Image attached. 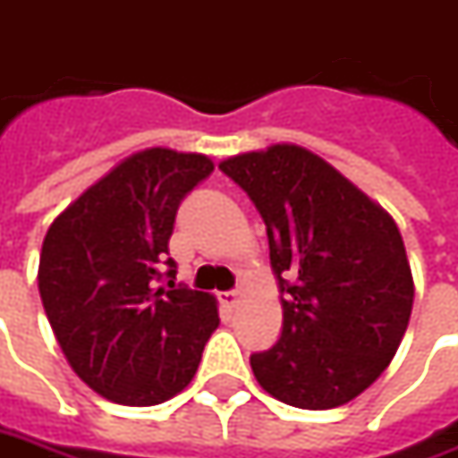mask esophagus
<instances>
[{
  "mask_svg": "<svg viewBox=\"0 0 458 458\" xmlns=\"http://www.w3.org/2000/svg\"><path fill=\"white\" fill-rule=\"evenodd\" d=\"M241 302V292H223L220 294V305L225 310H235Z\"/></svg>",
  "mask_w": 458,
  "mask_h": 458,
  "instance_id": "1",
  "label": "esophagus"
}]
</instances>
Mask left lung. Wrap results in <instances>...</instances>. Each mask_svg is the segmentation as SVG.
<instances>
[{"instance_id":"1","label":"left lung","mask_w":458,"mask_h":458,"mask_svg":"<svg viewBox=\"0 0 458 458\" xmlns=\"http://www.w3.org/2000/svg\"><path fill=\"white\" fill-rule=\"evenodd\" d=\"M267 223L282 292V338L250 356L271 397L302 410L346 405L394 359L415 300L387 209L318 153L274 143L220 161Z\"/></svg>"}]
</instances>
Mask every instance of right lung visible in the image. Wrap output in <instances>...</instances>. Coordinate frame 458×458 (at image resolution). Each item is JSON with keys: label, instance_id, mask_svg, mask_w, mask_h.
Returning <instances> with one entry per match:
<instances>
[{"label": "right lung", "instance_id": "right-lung-1", "mask_svg": "<svg viewBox=\"0 0 458 458\" xmlns=\"http://www.w3.org/2000/svg\"><path fill=\"white\" fill-rule=\"evenodd\" d=\"M202 153L146 148L64 209L43 238L38 289L79 379L117 405L166 403L197 374L217 300L176 287L166 259L176 208L209 171ZM170 267L160 287V264Z\"/></svg>", "mask_w": 458, "mask_h": 458}]
</instances>
